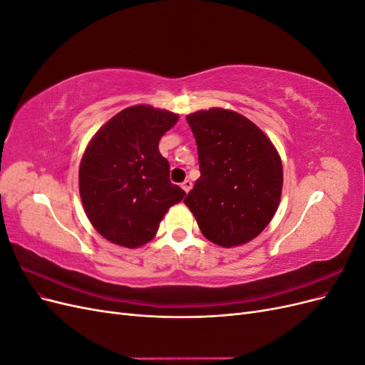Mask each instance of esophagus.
<instances>
[{"instance_id":"esophagus-1","label":"esophagus","mask_w":365,"mask_h":365,"mask_svg":"<svg viewBox=\"0 0 365 365\" xmlns=\"http://www.w3.org/2000/svg\"><path fill=\"white\" fill-rule=\"evenodd\" d=\"M181 187H182L185 193H189V190L192 189V181L190 180H185L184 182H181Z\"/></svg>"}]
</instances>
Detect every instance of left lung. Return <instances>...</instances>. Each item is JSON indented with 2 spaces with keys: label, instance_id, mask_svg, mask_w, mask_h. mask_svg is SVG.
I'll list each match as a JSON object with an SVG mask.
<instances>
[{
  "label": "left lung",
  "instance_id": "1",
  "mask_svg": "<svg viewBox=\"0 0 365 365\" xmlns=\"http://www.w3.org/2000/svg\"><path fill=\"white\" fill-rule=\"evenodd\" d=\"M201 176L184 204L202 235L237 247L260 235L280 202L283 169L277 150L247 117L213 108L187 115Z\"/></svg>",
  "mask_w": 365,
  "mask_h": 365
}]
</instances>
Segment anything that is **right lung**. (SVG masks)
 <instances>
[{
	"mask_svg": "<svg viewBox=\"0 0 365 365\" xmlns=\"http://www.w3.org/2000/svg\"><path fill=\"white\" fill-rule=\"evenodd\" d=\"M178 115L130 106L93 137L79 169L82 204L93 227L113 244L137 248L158 231L163 216L185 192L170 182L160 138Z\"/></svg>",
	"mask_w": 365,
	"mask_h": 365,
	"instance_id": "right-lung-1",
	"label": "right lung"
}]
</instances>
